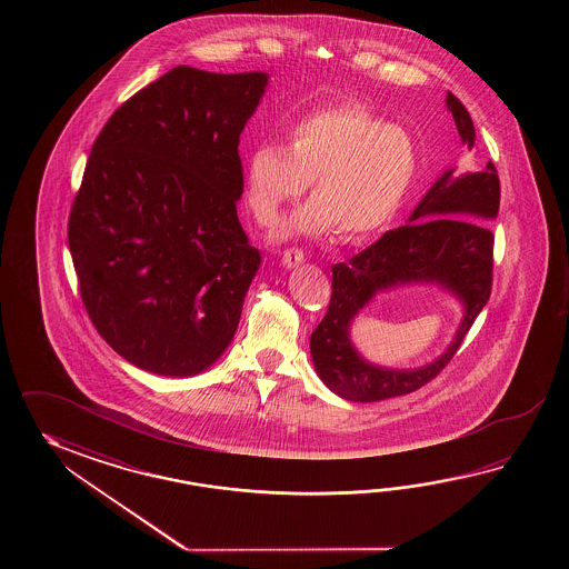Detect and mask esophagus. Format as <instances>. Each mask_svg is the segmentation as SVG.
<instances>
[{
	"label": "esophagus",
	"mask_w": 569,
	"mask_h": 569,
	"mask_svg": "<svg viewBox=\"0 0 569 569\" xmlns=\"http://www.w3.org/2000/svg\"><path fill=\"white\" fill-rule=\"evenodd\" d=\"M302 258H305V254H302L301 248H287V250L282 252V264L287 268L299 267L302 262Z\"/></svg>",
	"instance_id": "esophagus-1"
}]
</instances>
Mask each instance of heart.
I'll use <instances>...</instances> for the list:
<instances>
[{"mask_svg":"<svg viewBox=\"0 0 569 569\" xmlns=\"http://www.w3.org/2000/svg\"><path fill=\"white\" fill-rule=\"evenodd\" d=\"M419 172L412 133L360 101H336L292 121L287 146L264 142L246 158V199L260 223H272L313 181V201L280 236L339 230L362 242L397 218Z\"/></svg>","mask_w":569,"mask_h":569,"instance_id":"obj_1","label":"heart"}]
</instances>
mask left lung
<instances>
[{
	"mask_svg": "<svg viewBox=\"0 0 569 569\" xmlns=\"http://www.w3.org/2000/svg\"><path fill=\"white\" fill-rule=\"evenodd\" d=\"M448 109L461 142L473 148L476 130L468 109L448 91ZM500 207V181L492 162L482 172L453 174L449 169L412 211L411 223L390 230L350 262L331 268V299L311 333L315 370L341 399L375 402L409 395L431 382L460 350L461 341L490 299L495 233L482 223ZM405 281H437L465 302L457 338L436 363L415 371L366 363L350 346L349 326L378 289Z\"/></svg>",
	"mask_w": 569,
	"mask_h": 569,
	"instance_id": "1",
	"label": "left lung"
}]
</instances>
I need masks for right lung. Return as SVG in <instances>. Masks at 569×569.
<instances>
[{
    "label": "right lung",
    "instance_id": "add662e5",
    "mask_svg": "<svg viewBox=\"0 0 569 569\" xmlns=\"http://www.w3.org/2000/svg\"><path fill=\"white\" fill-rule=\"evenodd\" d=\"M267 86L174 67L91 148L67 231L81 299L99 336L152 375L203 372L240 323L260 254L236 209L238 146Z\"/></svg>",
    "mask_w": 569,
    "mask_h": 569
}]
</instances>
